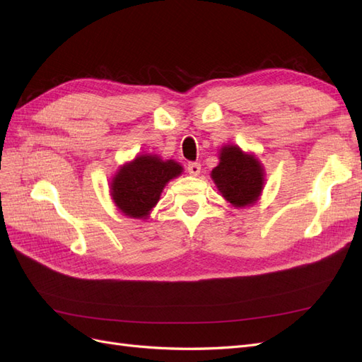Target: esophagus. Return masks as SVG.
<instances>
[{
    "label": "esophagus",
    "mask_w": 362,
    "mask_h": 362,
    "mask_svg": "<svg viewBox=\"0 0 362 362\" xmlns=\"http://www.w3.org/2000/svg\"><path fill=\"white\" fill-rule=\"evenodd\" d=\"M187 172L192 175V177H198V175L201 173V164L196 163V161H192L187 164Z\"/></svg>",
    "instance_id": "obj_1"
}]
</instances>
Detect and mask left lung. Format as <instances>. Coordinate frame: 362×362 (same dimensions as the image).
I'll return each mask as SVG.
<instances>
[{
  "instance_id": "1",
  "label": "left lung",
  "mask_w": 362,
  "mask_h": 362,
  "mask_svg": "<svg viewBox=\"0 0 362 362\" xmlns=\"http://www.w3.org/2000/svg\"><path fill=\"white\" fill-rule=\"evenodd\" d=\"M217 189L234 206L254 204L262 190L264 175L254 156H246L237 146H225L221 163L211 172Z\"/></svg>"
}]
</instances>
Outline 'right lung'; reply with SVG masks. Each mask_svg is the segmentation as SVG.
I'll return each mask as SVG.
<instances>
[{
  "label": "right lung",
  "mask_w": 362,
  "mask_h": 362,
  "mask_svg": "<svg viewBox=\"0 0 362 362\" xmlns=\"http://www.w3.org/2000/svg\"><path fill=\"white\" fill-rule=\"evenodd\" d=\"M182 168L173 160L163 161L157 156H140L117 172L112 182L115 204L125 216L141 218L152 210L172 178Z\"/></svg>",
  "instance_id": "add662e5"
}]
</instances>
